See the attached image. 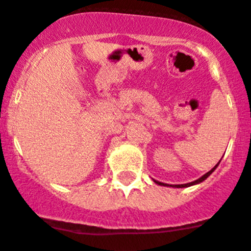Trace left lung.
Returning a JSON list of instances; mask_svg holds the SVG:
<instances>
[{
  "label": "left lung",
  "instance_id": "left-lung-1",
  "mask_svg": "<svg viewBox=\"0 0 251 251\" xmlns=\"http://www.w3.org/2000/svg\"><path fill=\"white\" fill-rule=\"evenodd\" d=\"M221 162V160H220ZM220 162L217 163V164L215 165V167L212 168V169L210 170V172H207L206 173L205 175H202V176L201 177H199L198 180H195V181H191V182H187V184H179V185H169V184H164V182H160V181H157V180H154L153 179V181L155 182V184H158V185H160V186H170V187H189V186H193V185H196V184H200V182H202L203 180H206L207 179L208 176H210L211 174H212L213 172H215L216 170V168L218 167V164H220Z\"/></svg>",
  "mask_w": 251,
  "mask_h": 251
}]
</instances>
